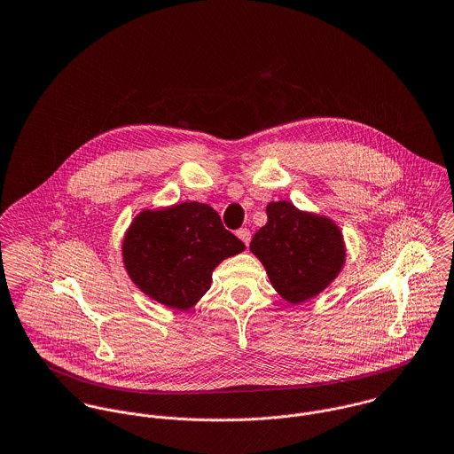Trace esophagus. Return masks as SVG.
<instances>
[{"label": "esophagus", "mask_w": 454, "mask_h": 454, "mask_svg": "<svg viewBox=\"0 0 454 454\" xmlns=\"http://www.w3.org/2000/svg\"><path fill=\"white\" fill-rule=\"evenodd\" d=\"M238 238L247 247L249 241H251V232H249V229H239V231H238Z\"/></svg>", "instance_id": "esophagus-1"}]
</instances>
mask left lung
<instances>
[{
  "instance_id": "8db88e82",
  "label": "left lung",
  "mask_w": 454,
  "mask_h": 454,
  "mask_svg": "<svg viewBox=\"0 0 454 454\" xmlns=\"http://www.w3.org/2000/svg\"><path fill=\"white\" fill-rule=\"evenodd\" d=\"M249 251L265 267L274 289L293 305L328 288L347 260L343 232L334 220L285 200L267 205V223L253 236Z\"/></svg>"
}]
</instances>
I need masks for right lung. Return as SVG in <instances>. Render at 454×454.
<instances>
[{
  "label": "right lung",
  "mask_w": 454,
  "mask_h": 454,
  "mask_svg": "<svg viewBox=\"0 0 454 454\" xmlns=\"http://www.w3.org/2000/svg\"><path fill=\"white\" fill-rule=\"evenodd\" d=\"M247 247L220 215L198 201L144 207L121 243L131 283L168 309L189 310L211 286L213 270Z\"/></svg>",
  "instance_id": "right-lung-1"
}]
</instances>
